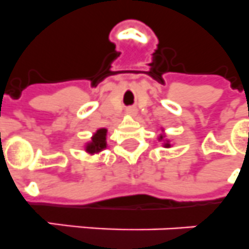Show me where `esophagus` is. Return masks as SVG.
<instances>
[{"label":"esophagus","mask_w":249,"mask_h":249,"mask_svg":"<svg viewBox=\"0 0 249 249\" xmlns=\"http://www.w3.org/2000/svg\"><path fill=\"white\" fill-rule=\"evenodd\" d=\"M126 114H128L129 116H134V115L137 114V108H135V107L126 108Z\"/></svg>","instance_id":"obj_1"}]
</instances>
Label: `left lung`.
Segmentation results:
<instances>
[{
  "label": "left lung",
  "mask_w": 249,
  "mask_h": 249,
  "mask_svg": "<svg viewBox=\"0 0 249 249\" xmlns=\"http://www.w3.org/2000/svg\"><path fill=\"white\" fill-rule=\"evenodd\" d=\"M160 134L157 137V141L160 142V145L163 148H171L173 145L172 143V139H170V138L167 137L166 133H164V128L163 126H160Z\"/></svg>",
  "instance_id": "left-lung-1"
}]
</instances>
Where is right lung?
I'll list each match as a JSON object with an SVG mask.
<instances>
[{
    "mask_svg": "<svg viewBox=\"0 0 249 249\" xmlns=\"http://www.w3.org/2000/svg\"><path fill=\"white\" fill-rule=\"evenodd\" d=\"M107 129L100 128L95 131L89 142H86L83 145V150L89 156L93 157L96 154L101 153L102 150H105L107 148Z\"/></svg>",
    "mask_w": 249,
    "mask_h": 249,
    "instance_id": "obj_1",
    "label": "right lung"
}]
</instances>
